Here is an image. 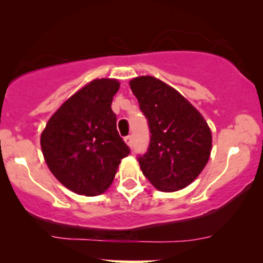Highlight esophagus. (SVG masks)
I'll return each instance as SVG.
<instances>
[{"label":"esophagus","mask_w":263,"mask_h":263,"mask_svg":"<svg viewBox=\"0 0 263 263\" xmlns=\"http://www.w3.org/2000/svg\"><path fill=\"white\" fill-rule=\"evenodd\" d=\"M124 142L127 143V145L129 146V147H133V138L130 135H128V136H125L124 138Z\"/></svg>","instance_id":"1"}]
</instances>
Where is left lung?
I'll use <instances>...</instances> for the list:
<instances>
[{"mask_svg":"<svg viewBox=\"0 0 263 263\" xmlns=\"http://www.w3.org/2000/svg\"><path fill=\"white\" fill-rule=\"evenodd\" d=\"M129 85L152 134L148 151L139 158L142 174L160 192L184 189L208 163L211 128L177 89L159 79L145 75Z\"/></svg>","mask_w":263,"mask_h":263,"instance_id":"left-lung-1","label":"left lung"}]
</instances>
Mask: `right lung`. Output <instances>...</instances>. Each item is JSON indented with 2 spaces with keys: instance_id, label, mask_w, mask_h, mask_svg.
Wrapping results in <instances>:
<instances>
[{
  "instance_id": "obj_1",
  "label": "right lung",
  "mask_w": 263,
  "mask_h": 263,
  "mask_svg": "<svg viewBox=\"0 0 263 263\" xmlns=\"http://www.w3.org/2000/svg\"><path fill=\"white\" fill-rule=\"evenodd\" d=\"M118 89L116 79H95L68 98L42 132L46 165L60 183L79 195L106 192L121 160L130 152L111 110Z\"/></svg>"
}]
</instances>
